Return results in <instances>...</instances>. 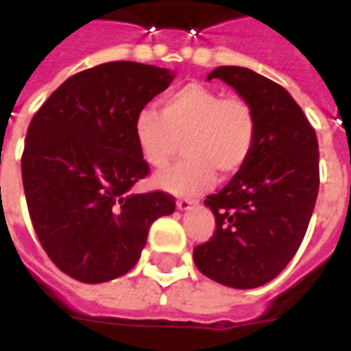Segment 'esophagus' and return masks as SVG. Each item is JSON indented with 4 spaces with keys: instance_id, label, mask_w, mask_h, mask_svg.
<instances>
[{
    "instance_id": "34e87169",
    "label": "esophagus",
    "mask_w": 351,
    "mask_h": 351,
    "mask_svg": "<svg viewBox=\"0 0 351 351\" xmlns=\"http://www.w3.org/2000/svg\"><path fill=\"white\" fill-rule=\"evenodd\" d=\"M193 206H197V200H195V198H178V200H176V208L180 209V211L191 209Z\"/></svg>"
}]
</instances>
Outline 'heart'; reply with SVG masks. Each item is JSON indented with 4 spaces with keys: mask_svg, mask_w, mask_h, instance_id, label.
<instances>
[{
    "mask_svg": "<svg viewBox=\"0 0 351 351\" xmlns=\"http://www.w3.org/2000/svg\"><path fill=\"white\" fill-rule=\"evenodd\" d=\"M134 138L143 160L165 169L184 140L186 158L158 184L176 195H197L217 171L231 176L251 158L256 140L255 109L244 96L202 84H187L162 98L160 112L145 107L134 118Z\"/></svg>",
    "mask_w": 351,
    "mask_h": 351,
    "instance_id": "heart-1",
    "label": "heart"
}]
</instances>
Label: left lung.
I'll return each mask as SVG.
<instances>
[{
  "label": "left lung",
  "mask_w": 351,
  "mask_h": 351,
  "mask_svg": "<svg viewBox=\"0 0 351 351\" xmlns=\"http://www.w3.org/2000/svg\"><path fill=\"white\" fill-rule=\"evenodd\" d=\"M255 109L256 140L247 164L206 198L213 237L193 250L200 271L230 288L275 278L299 250L319 193L315 129L282 85L245 67L215 69Z\"/></svg>",
  "instance_id": "left-lung-1"
}]
</instances>
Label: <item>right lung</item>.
I'll return each instance as SVG.
<instances>
[{
  "instance_id": "1",
  "label": "right lung",
  "mask_w": 351,
  "mask_h": 351,
  "mask_svg": "<svg viewBox=\"0 0 351 351\" xmlns=\"http://www.w3.org/2000/svg\"><path fill=\"white\" fill-rule=\"evenodd\" d=\"M171 82L167 69L101 63L65 80L30 120L21 154L30 220L49 258L80 282L125 275L151 224L175 211L169 193L131 191L149 175L134 118Z\"/></svg>"
}]
</instances>
